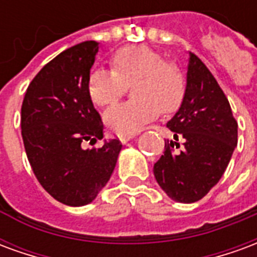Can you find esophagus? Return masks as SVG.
<instances>
[{
	"label": "esophagus",
	"mask_w": 257,
	"mask_h": 257,
	"mask_svg": "<svg viewBox=\"0 0 257 257\" xmlns=\"http://www.w3.org/2000/svg\"><path fill=\"white\" fill-rule=\"evenodd\" d=\"M135 138V135H125V136H119V140H121V143H128L129 140L131 139H134Z\"/></svg>",
	"instance_id": "34e87169"
}]
</instances>
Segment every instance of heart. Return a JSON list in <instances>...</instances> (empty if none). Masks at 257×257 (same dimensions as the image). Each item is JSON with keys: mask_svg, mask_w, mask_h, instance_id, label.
<instances>
[{"mask_svg": "<svg viewBox=\"0 0 257 257\" xmlns=\"http://www.w3.org/2000/svg\"><path fill=\"white\" fill-rule=\"evenodd\" d=\"M112 70L96 68L88 77V93L97 106H110L132 85L135 99L104 112V122L118 135H134L162 114L176 111L186 93L180 68L165 62L147 45L117 49L110 59Z\"/></svg>", "mask_w": 257, "mask_h": 257, "instance_id": "obj_1", "label": "heart"}]
</instances>
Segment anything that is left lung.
<instances>
[{
    "instance_id": "left-lung-1",
    "label": "left lung",
    "mask_w": 257,
    "mask_h": 257,
    "mask_svg": "<svg viewBox=\"0 0 257 257\" xmlns=\"http://www.w3.org/2000/svg\"><path fill=\"white\" fill-rule=\"evenodd\" d=\"M167 126L175 142H165V151L154 164L157 183L173 201H199L226 171L237 146L238 123L215 77L191 52L184 99ZM180 140L184 147L175 153Z\"/></svg>"
}]
</instances>
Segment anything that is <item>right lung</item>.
Masks as SVG:
<instances>
[{
    "label": "right lung",
    "instance_id": "add662e5",
    "mask_svg": "<svg viewBox=\"0 0 257 257\" xmlns=\"http://www.w3.org/2000/svg\"><path fill=\"white\" fill-rule=\"evenodd\" d=\"M99 51L96 41L68 48L41 68L22 104V138L31 169L53 198L70 206L92 202L111 178L122 145L99 149L81 143L103 139V122L88 93Z\"/></svg>",
    "mask_w": 257,
    "mask_h": 257
}]
</instances>
